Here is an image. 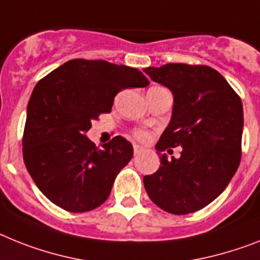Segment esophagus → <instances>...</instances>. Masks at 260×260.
<instances>
[{
  "label": "esophagus",
  "mask_w": 260,
  "mask_h": 260,
  "mask_svg": "<svg viewBox=\"0 0 260 260\" xmlns=\"http://www.w3.org/2000/svg\"><path fill=\"white\" fill-rule=\"evenodd\" d=\"M143 148L140 147V145H134V152H135V156H137V154H140L141 152H143Z\"/></svg>",
  "instance_id": "esophagus-1"
}]
</instances>
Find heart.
Wrapping results in <instances>:
<instances>
[{"label":"heart","mask_w":260,"mask_h":260,"mask_svg":"<svg viewBox=\"0 0 260 260\" xmlns=\"http://www.w3.org/2000/svg\"><path fill=\"white\" fill-rule=\"evenodd\" d=\"M135 136L141 141H148L149 140V134H148L147 131H143V129H139L135 132Z\"/></svg>","instance_id":"b5f03b06"}]
</instances>
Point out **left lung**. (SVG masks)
Masks as SVG:
<instances>
[{"mask_svg": "<svg viewBox=\"0 0 260 260\" xmlns=\"http://www.w3.org/2000/svg\"><path fill=\"white\" fill-rule=\"evenodd\" d=\"M150 79L171 89V121L156 144L161 165L144 177L148 196L162 210L189 214L226 189L241 162L243 107L221 74L209 66L169 63L147 67ZM183 148L178 159L160 152Z\"/></svg>", "mask_w": 260, "mask_h": 260, "instance_id": "1", "label": "left lung"}]
</instances>
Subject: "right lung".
I'll list each match as a JSON object with an SVG mask.
<instances>
[{
	"mask_svg": "<svg viewBox=\"0 0 260 260\" xmlns=\"http://www.w3.org/2000/svg\"><path fill=\"white\" fill-rule=\"evenodd\" d=\"M148 84L137 69L84 59L63 63L37 83L27 104L23 161L52 204L84 213L108 198L134 147L116 136L100 149L86 134L100 113L111 112L117 92Z\"/></svg>",
	"mask_w": 260,
	"mask_h": 260,
	"instance_id": "add662e5",
	"label": "right lung"
}]
</instances>
